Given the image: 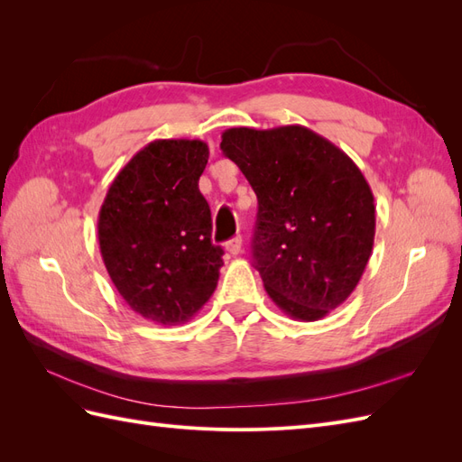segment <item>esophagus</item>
I'll use <instances>...</instances> for the list:
<instances>
[{"instance_id":"esophagus-1","label":"esophagus","mask_w":462,"mask_h":462,"mask_svg":"<svg viewBox=\"0 0 462 462\" xmlns=\"http://www.w3.org/2000/svg\"><path fill=\"white\" fill-rule=\"evenodd\" d=\"M226 250H227L229 254H233V256L241 254V250H243V239H241V235H236V236H233L231 241H227Z\"/></svg>"}]
</instances>
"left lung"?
I'll return each mask as SVG.
<instances>
[{"mask_svg": "<svg viewBox=\"0 0 462 462\" xmlns=\"http://www.w3.org/2000/svg\"><path fill=\"white\" fill-rule=\"evenodd\" d=\"M221 150L256 192L254 265L287 316L316 321L356 289L372 256L375 206L346 153L302 125L235 127Z\"/></svg>", "mask_w": 462, "mask_h": 462, "instance_id": "obj_1", "label": "left lung"}]
</instances>
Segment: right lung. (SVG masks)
Returning a JSON list of instances; mask_svg holds the SVG:
<instances>
[{
    "label": "right lung",
    "mask_w": 462,
    "mask_h": 462,
    "mask_svg": "<svg viewBox=\"0 0 462 462\" xmlns=\"http://www.w3.org/2000/svg\"><path fill=\"white\" fill-rule=\"evenodd\" d=\"M202 141L160 138L138 150L109 185L97 241L119 295L160 326L185 324L214 295L223 265L199 179Z\"/></svg>",
    "instance_id": "obj_1"
}]
</instances>
